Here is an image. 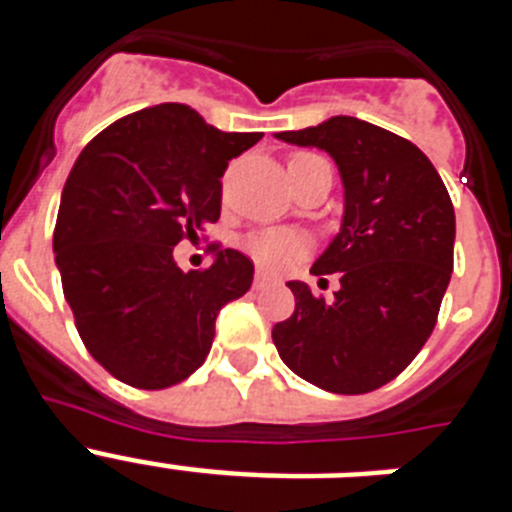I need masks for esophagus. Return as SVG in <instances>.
Listing matches in <instances>:
<instances>
[{
  "mask_svg": "<svg viewBox=\"0 0 512 512\" xmlns=\"http://www.w3.org/2000/svg\"><path fill=\"white\" fill-rule=\"evenodd\" d=\"M269 282H274V277H271L269 271L256 269V277H253V284H256V287H264V284H269Z\"/></svg>",
  "mask_w": 512,
  "mask_h": 512,
  "instance_id": "1",
  "label": "esophagus"
}]
</instances>
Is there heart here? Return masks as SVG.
Here are the masks:
<instances>
[{
    "label": "heart",
    "mask_w": 512,
    "mask_h": 512,
    "mask_svg": "<svg viewBox=\"0 0 512 512\" xmlns=\"http://www.w3.org/2000/svg\"><path fill=\"white\" fill-rule=\"evenodd\" d=\"M302 248H305L302 238L292 233H279V230L261 233L248 241V251H251L253 259L261 261L264 266H271V269H279V266L295 259L297 253H302Z\"/></svg>",
    "instance_id": "heart-1"
}]
</instances>
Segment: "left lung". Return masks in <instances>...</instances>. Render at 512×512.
Instances as JSON below:
<instances>
[{"label": "left lung", "mask_w": 512, "mask_h": 512, "mask_svg": "<svg viewBox=\"0 0 512 512\" xmlns=\"http://www.w3.org/2000/svg\"><path fill=\"white\" fill-rule=\"evenodd\" d=\"M277 138L336 161L341 230L310 271L338 274L341 287L325 302L305 282H287L295 312L271 338L305 382L364 395L392 382L433 333L454 269V205L418 146L359 117H330Z\"/></svg>", "instance_id": "obj_1"}]
</instances>
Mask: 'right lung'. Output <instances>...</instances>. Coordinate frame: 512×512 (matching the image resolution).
<instances>
[{
	"label": "right lung",
	"mask_w": 512,
	"mask_h": 512,
	"mask_svg": "<svg viewBox=\"0 0 512 512\" xmlns=\"http://www.w3.org/2000/svg\"><path fill=\"white\" fill-rule=\"evenodd\" d=\"M264 133H223L187 104L112 122L76 158L53 253L89 354L120 382L164 390L207 359L217 312L248 292L253 264L217 248L182 271L174 246L220 217L228 161Z\"/></svg>",
	"instance_id": "right-lung-1"
}]
</instances>
